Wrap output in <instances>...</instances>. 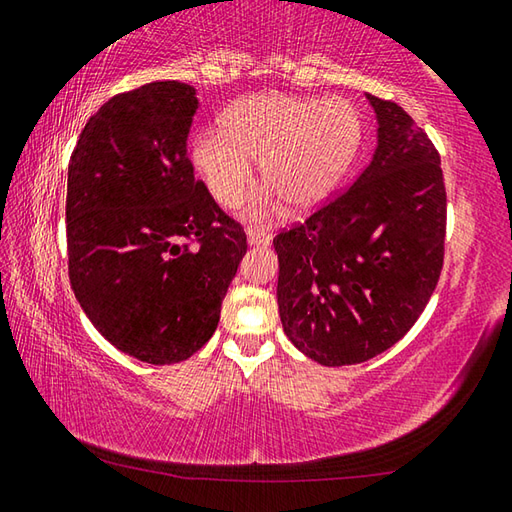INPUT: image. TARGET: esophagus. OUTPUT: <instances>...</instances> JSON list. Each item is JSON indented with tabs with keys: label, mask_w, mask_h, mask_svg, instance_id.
I'll return each instance as SVG.
<instances>
[{
	"label": "esophagus",
	"mask_w": 512,
	"mask_h": 512,
	"mask_svg": "<svg viewBox=\"0 0 512 512\" xmlns=\"http://www.w3.org/2000/svg\"><path fill=\"white\" fill-rule=\"evenodd\" d=\"M270 240H272L270 231L258 229V227L247 229V242H249V245H254V247H258V245H270Z\"/></svg>",
	"instance_id": "1"
}]
</instances>
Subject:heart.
I'll return each instance as SVG.
<instances>
[{
	"instance_id": "obj_1",
	"label": "heart",
	"mask_w": 512,
	"mask_h": 512,
	"mask_svg": "<svg viewBox=\"0 0 512 512\" xmlns=\"http://www.w3.org/2000/svg\"><path fill=\"white\" fill-rule=\"evenodd\" d=\"M222 132L195 139L193 159L213 200L224 209L245 202L261 161L267 191L249 204V218L276 211V197L290 211H308L333 191L360 146L362 123L344 98H297L258 94L242 98L224 114Z\"/></svg>"
}]
</instances>
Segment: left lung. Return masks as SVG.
Segmentation results:
<instances>
[{"mask_svg":"<svg viewBox=\"0 0 512 512\" xmlns=\"http://www.w3.org/2000/svg\"><path fill=\"white\" fill-rule=\"evenodd\" d=\"M366 98L378 119L371 164L274 238L283 330L324 366L366 362L405 337L443 270L441 157L400 105Z\"/></svg>","mask_w":512,"mask_h":512,"instance_id":"left-lung-1","label":"left lung"}]
</instances>
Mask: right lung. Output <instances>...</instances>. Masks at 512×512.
I'll return each mask as SVG.
<instances>
[{
	"mask_svg": "<svg viewBox=\"0 0 512 512\" xmlns=\"http://www.w3.org/2000/svg\"><path fill=\"white\" fill-rule=\"evenodd\" d=\"M195 112V89L177 80L116 94L69 159L71 290L107 342L148 364L209 342L247 251L240 222L193 175Z\"/></svg>",
	"mask_w": 512,
	"mask_h": 512,
	"instance_id": "add662e5",
	"label": "right lung"
}]
</instances>
